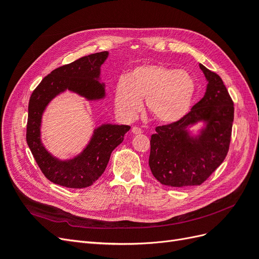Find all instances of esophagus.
Masks as SVG:
<instances>
[{
    "label": "esophagus",
    "mask_w": 259,
    "mask_h": 259,
    "mask_svg": "<svg viewBox=\"0 0 259 259\" xmlns=\"http://www.w3.org/2000/svg\"><path fill=\"white\" fill-rule=\"evenodd\" d=\"M132 133H133V134H135V135H139V134H142L143 131H142V128H139L137 126H134V127L132 128Z\"/></svg>",
    "instance_id": "esophagus-1"
}]
</instances>
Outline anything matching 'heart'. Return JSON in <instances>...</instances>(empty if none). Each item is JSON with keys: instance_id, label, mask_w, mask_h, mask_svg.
I'll return each instance as SVG.
<instances>
[{"instance_id": "b5f03b06", "label": "heart", "mask_w": 259, "mask_h": 259, "mask_svg": "<svg viewBox=\"0 0 259 259\" xmlns=\"http://www.w3.org/2000/svg\"><path fill=\"white\" fill-rule=\"evenodd\" d=\"M194 94V82L184 70L163 65H143L120 77L114 89L117 113L131 120L142 108L146 98L148 111L164 124L174 123L189 111Z\"/></svg>"}]
</instances>
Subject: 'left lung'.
I'll list each match as a JSON object with an SVG mask.
<instances>
[{
  "label": "left lung",
  "instance_id": "8db88e82",
  "mask_svg": "<svg viewBox=\"0 0 259 259\" xmlns=\"http://www.w3.org/2000/svg\"><path fill=\"white\" fill-rule=\"evenodd\" d=\"M200 68L208 81L204 97L180 120L156 126L151 136L149 166L164 186L202 185L229 151L233 101L222 77L203 65ZM200 119L207 122V127L201 137L190 139L185 128Z\"/></svg>",
  "mask_w": 259,
  "mask_h": 259
}]
</instances>
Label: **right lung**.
Masks as SVG:
<instances>
[{"mask_svg": "<svg viewBox=\"0 0 259 259\" xmlns=\"http://www.w3.org/2000/svg\"><path fill=\"white\" fill-rule=\"evenodd\" d=\"M108 52L91 54L61 66L46 75L31 94L28 106L27 144L44 176L52 183L81 189L92 186L103 175L114 149L130 131L128 125L104 124L94 132L85 150L70 161H59L43 147L40 138L42 113L59 93L70 90L90 100L105 96V88L97 79Z\"/></svg>", "mask_w": 259, "mask_h": 259, "instance_id": "obj_1", "label": "right lung"}]
</instances>
